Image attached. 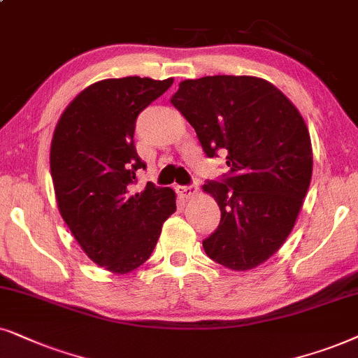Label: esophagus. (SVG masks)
<instances>
[{"label": "esophagus", "mask_w": 358, "mask_h": 358, "mask_svg": "<svg viewBox=\"0 0 358 358\" xmlns=\"http://www.w3.org/2000/svg\"><path fill=\"white\" fill-rule=\"evenodd\" d=\"M176 192L180 193V196L189 199L198 193V187H196V185H189V187H178V188H176Z\"/></svg>", "instance_id": "esophagus-1"}]
</instances>
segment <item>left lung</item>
I'll list each match as a JSON object with an SVG mask.
<instances>
[{
    "label": "left lung",
    "instance_id": "obj_1",
    "mask_svg": "<svg viewBox=\"0 0 358 358\" xmlns=\"http://www.w3.org/2000/svg\"><path fill=\"white\" fill-rule=\"evenodd\" d=\"M171 104L192 124L208 157L226 152L231 175L203 189L221 222L203 241L209 259L234 271L255 268L288 239L313 175V147L298 108L259 76L185 80Z\"/></svg>",
    "mask_w": 358,
    "mask_h": 358
}]
</instances>
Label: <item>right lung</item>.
I'll return each instance as SVG.
<instances>
[{
    "label": "right lung",
    "instance_id": "add662e5",
    "mask_svg": "<svg viewBox=\"0 0 358 358\" xmlns=\"http://www.w3.org/2000/svg\"><path fill=\"white\" fill-rule=\"evenodd\" d=\"M173 78H108L73 98L57 122L50 173L59 211L90 260L126 275L149 259L162 226L176 211L171 188L147 183L131 192L145 169L134 147L136 119Z\"/></svg>",
    "mask_w": 358,
    "mask_h": 358
}]
</instances>
